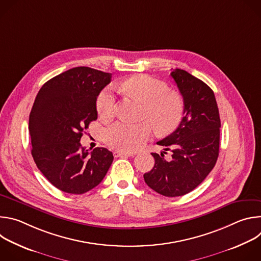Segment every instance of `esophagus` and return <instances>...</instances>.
Wrapping results in <instances>:
<instances>
[{
  "mask_svg": "<svg viewBox=\"0 0 261 261\" xmlns=\"http://www.w3.org/2000/svg\"><path fill=\"white\" fill-rule=\"evenodd\" d=\"M114 154H115L116 157H122V158L133 156V154H131V153H125V152H120V151H116Z\"/></svg>",
  "mask_w": 261,
  "mask_h": 261,
  "instance_id": "34e87169",
  "label": "esophagus"
}]
</instances>
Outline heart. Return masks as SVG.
<instances>
[{"label": "heart", "mask_w": 261, "mask_h": 261, "mask_svg": "<svg viewBox=\"0 0 261 261\" xmlns=\"http://www.w3.org/2000/svg\"><path fill=\"white\" fill-rule=\"evenodd\" d=\"M121 92L144 103L142 123L131 124L119 121L106 128V143L116 150L132 152L152 135L154 130L161 135L173 132L185 114L182 97L169 91L168 86L150 75H134L119 85ZM97 111L104 120L114 118L117 111V97L111 87L105 88L97 98Z\"/></svg>", "instance_id": "1"}]
</instances>
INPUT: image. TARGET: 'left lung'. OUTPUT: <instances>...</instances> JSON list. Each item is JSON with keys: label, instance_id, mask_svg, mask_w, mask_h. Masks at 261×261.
Returning a JSON list of instances; mask_svg holds the SVG:
<instances>
[{"label": "left lung", "instance_id": "left-lung-1", "mask_svg": "<svg viewBox=\"0 0 261 261\" xmlns=\"http://www.w3.org/2000/svg\"><path fill=\"white\" fill-rule=\"evenodd\" d=\"M170 75L184 99V118L175 131L157 142L165 151L171 150L170 160L163 153H152L155 165L143 178L157 193L175 197L194 190L214 168L221 121L214 92L206 84L181 69Z\"/></svg>", "mask_w": 261, "mask_h": 261}]
</instances>
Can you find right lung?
<instances>
[{"label": "right lung", "instance_id": "right-lung-1", "mask_svg": "<svg viewBox=\"0 0 261 261\" xmlns=\"http://www.w3.org/2000/svg\"><path fill=\"white\" fill-rule=\"evenodd\" d=\"M111 74L89 67L69 69L46 82L36 96L29 131L33 159L59 190L84 194L98 186L114 155L105 147L90 153L81 138L97 120V97Z\"/></svg>", "mask_w": 261, "mask_h": 261}]
</instances>
